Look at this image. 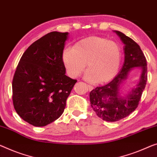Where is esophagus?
I'll return each instance as SVG.
<instances>
[{
  "instance_id": "34e87169",
  "label": "esophagus",
  "mask_w": 157,
  "mask_h": 157,
  "mask_svg": "<svg viewBox=\"0 0 157 157\" xmlns=\"http://www.w3.org/2000/svg\"><path fill=\"white\" fill-rule=\"evenodd\" d=\"M87 87H88V89H89V90L90 91H92L93 89H94V87L92 86H91V85H87Z\"/></svg>"
}]
</instances>
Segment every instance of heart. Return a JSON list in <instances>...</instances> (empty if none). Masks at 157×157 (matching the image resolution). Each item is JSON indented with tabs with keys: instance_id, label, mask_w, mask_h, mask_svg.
Wrapping results in <instances>:
<instances>
[{
	"instance_id": "1",
	"label": "heart",
	"mask_w": 157,
	"mask_h": 157,
	"mask_svg": "<svg viewBox=\"0 0 157 157\" xmlns=\"http://www.w3.org/2000/svg\"><path fill=\"white\" fill-rule=\"evenodd\" d=\"M62 58L71 77L79 75L87 63L86 79L104 83L113 79L118 72L121 50L118 44L108 39L90 36L77 42L73 49H64Z\"/></svg>"
}]
</instances>
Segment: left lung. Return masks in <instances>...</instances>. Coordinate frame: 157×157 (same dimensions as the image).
I'll return each mask as SVG.
<instances>
[{
  "instance_id": "left-lung-1",
  "label": "left lung",
  "mask_w": 157,
  "mask_h": 157,
  "mask_svg": "<svg viewBox=\"0 0 157 157\" xmlns=\"http://www.w3.org/2000/svg\"><path fill=\"white\" fill-rule=\"evenodd\" d=\"M124 44L125 60L119 73L104 86H97L90 94L91 106L104 121L116 122L132 113L141 99L147 81V60L140 46L122 32L115 31ZM141 67L142 74L136 88L125 98L119 95V86L133 67Z\"/></svg>"
}]
</instances>
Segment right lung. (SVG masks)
Returning a JSON list of instances; mask_svg holds the SVG:
<instances>
[{
	"mask_svg": "<svg viewBox=\"0 0 157 157\" xmlns=\"http://www.w3.org/2000/svg\"><path fill=\"white\" fill-rule=\"evenodd\" d=\"M67 32H52L31 44L13 79V102L23 120L34 126L51 123L63 113L76 79L65 75L63 61Z\"/></svg>",
	"mask_w": 157,
	"mask_h": 157,
	"instance_id": "obj_1",
	"label": "right lung"
}]
</instances>
